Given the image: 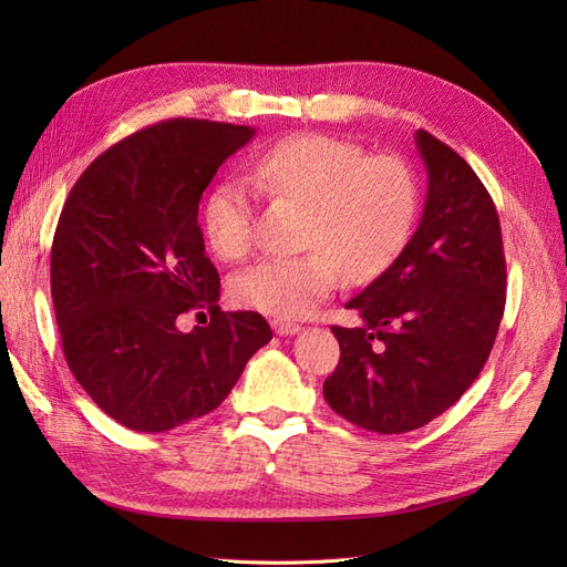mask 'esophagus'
I'll list each match as a JSON object with an SVG mask.
<instances>
[{
  "label": "esophagus",
  "instance_id": "1",
  "mask_svg": "<svg viewBox=\"0 0 567 567\" xmlns=\"http://www.w3.org/2000/svg\"><path fill=\"white\" fill-rule=\"evenodd\" d=\"M271 329L277 336H296L302 331V326L293 323V321H286V319H271Z\"/></svg>",
  "mask_w": 567,
  "mask_h": 567
}]
</instances>
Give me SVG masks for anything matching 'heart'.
Returning a JSON list of instances; mask_svg holds the SVG:
<instances>
[{
    "mask_svg": "<svg viewBox=\"0 0 567 567\" xmlns=\"http://www.w3.org/2000/svg\"><path fill=\"white\" fill-rule=\"evenodd\" d=\"M248 182L267 196L305 205L296 257H267L234 279V298L274 317H302L340 281L367 279L406 244L419 186L398 156H364L357 144L326 134H296L248 163ZM208 246L238 260L252 238V198L238 182L217 184L203 205Z\"/></svg>",
    "mask_w": 567,
    "mask_h": 567,
    "instance_id": "heart-1",
    "label": "heart"
}]
</instances>
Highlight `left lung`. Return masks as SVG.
Here are the masks:
<instances>
[{
  "label": "left lung",
  "mask_w": 567,
  "mask_h": 567,
  "mask_svg": "<svg viewBox=\"0 0 567 567\" xmlns=\"http://www.w3.org/2000/svg\"><path fill=\"white\" fill-rule=\"evenodd\" d=\"M427 194L419 229L379 279L346 307L362 326H333L340 362L329 406L381 435L416 431L483 371L506 305L499 215L454 148L419 130Z\"/></svg>",
  "instance_id": "1"
}]
</instances>
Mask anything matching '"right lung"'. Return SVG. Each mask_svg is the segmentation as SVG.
<instances>
[{"label":"right lung","mask_w":567,"mask_h":567,"mask_svg":"<svg viewBox=\"0 0 567 567\" xmlns=\"http://www.w3.org/2000/svg\"><path fill=\"white\" fill-rule=\"evenodd\" d=\"M255 130L177 117L117 142L71 188L51 246L63 354L84 392L130 431L163 433L225 402L271 340L257 312L219 310L198 203ZM208 306L212 323L178 331Z\"/></svg>","instance_id":"obj_1"}]
</instances>
